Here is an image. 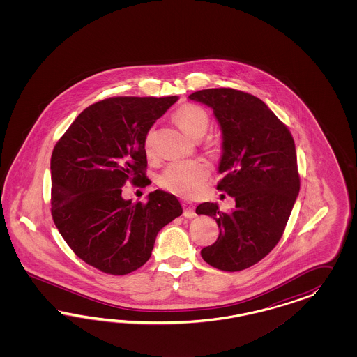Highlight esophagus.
<instances>
[{
  "mask_svg": "<svg viewBox=\"0 0 357 357\" xmlns=\"http://www.w3.org/2000/svg\"><path fill=\"white\" fill-rule=\"evenodd\" d=\"M183 216L187 217V218H192V217L196 216V213H195V206L194 204H191V203H187V202H183Z\"/></svg>",
  "mask_w": 357,
  "mask_h": 357,
  "instance_id": "esophagus-1",
  "label": "esophagus"
}]
</instances>
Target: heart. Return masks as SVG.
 Here are the masks:
<instances>
[{"label": "heart", "instance_id": "1", "mask_svg": "<svg viewBox=\"0 0 357 357\" xmlns=\"http://www.w3.org/2000/svg\"><path fill=\"white\" fill-rule=\"evenodd\" d=\"M174 120L184 133L194 139H202L209 128V115L197 105L187 103L174 114ZM212 145V144H209ZM144 151L148 158H154V130H149L144 139ZM209 175V166L204 161L170 163L160 176V185L172 194L192 197L199 194Z\"/></svg>", "mask_w": 357, "mask_h": 357}]
</instances>
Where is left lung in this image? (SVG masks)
<instances>
[{
    "instance_id": "8db88e82",
    "label": "left lung",
    "mask_w": 357,
    "mask_h": 357,
    "mask_svg": "<svg viewBox=\"0 0 357 357\" xmlns=\"http://www.w3.org/2000/svg\"><path fill=\"white\" fill-rule=\"evenodd\" d=\"M188 98L213 108L224 139L217 190L236 199L231 212L215 203L196 208L220 229L216 242L200 254L217 270H246L278 245L291 216L300 191L294 140L267 105L249 93L220 87Z\"/></svg>"
}]
</instances>
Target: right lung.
<instances>
[{"mask_svg": "<svg viewBox=\"0 0 357 357\" xmlns=\"http://www.w3.org/2000/svg\"><path fill=\"white\" fill-rule=\"evenodd\" d=\"M178 97H112L85 108L51 157V213L79 259L108 275H127L151 255L158 231L182 215L178 199L154 191L148 203L121 187L151 183L144 139Z\"/></svg>", "mask_w": 357, "mask_h": 357, "instance_id": "1", "label": "right lung"}]
</instances>
